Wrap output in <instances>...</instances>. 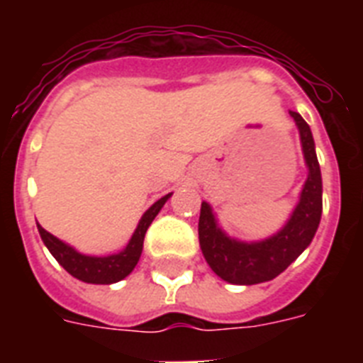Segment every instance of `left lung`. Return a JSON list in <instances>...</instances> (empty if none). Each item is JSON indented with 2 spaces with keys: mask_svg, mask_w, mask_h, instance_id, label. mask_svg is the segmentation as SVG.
<instances>
[{
  "mask_svg": "<svg viewBox=\"0 0 363 363\" xmlns=\"http://www.w3.org/2000/svg\"><path fill=\"white\" fill-rule=\"evenodd\" d=\"M296 121L309 175L292 216L281 232L264 241L245 242L228 238L216 224L215 213L207 201L199 213V247L216 275L232 284H258L275 279L309 247L322 216V177L316 160L315 141L309 124L299 113L290 111Z\"/></svg>",
  "mask_w": 363,
  "mask_h": 363,
  "instance_id": "obj_1",
  "label": "left lung"
}]
</instances>
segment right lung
<instances>
[{
  "label": "right lung",
  "mask_w": 363,
  "mask_h": 363,
  "mask_svg": "<svg viewBox=\"0 0 363 363\" xmlns=\"http://www.w3.org/2000/svg\"><path fill=\"white\" fill-rule=\"evenodd\" d=\"M169 196L171 194L160 198L141 216V220L137 224L135 232H133L124 250H121L118 254H111V256H86V254L77 252L75 248L69 247L67 242L54 238L52 233H48L39 224H37V230H39V235H41L43 242L47 245L48 250H50V254L58 259V264L69 275H73L82 282H90V284H113V282L122 281L124 277H128L133 271V267L141 258L145 233H147L148 226L152 224V220L160 213V209L164 207L165 201L169 199Z\"/></svg>",
  "instance_id": "right-lung-1"
}]
</instances>
